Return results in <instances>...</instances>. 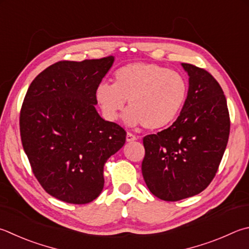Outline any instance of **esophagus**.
Here are the masks:
<instances>
[{
	"label": "esophagus",
	"instance_id": "esophagus-1",
	"mask_svg": "<svg viewBox=\"0 0 249 249\" xmlns=\"http://www.w3.org/2000/svg\"><path fill=\"white\" fill-rule=\"evenodd\" d=\"M137 139V136H135L134 134L132 133H127V135H126V142H134V140Z\"/></svg>",
	"mask_w": 249,
	"mask_h": 249
}]
</instances>
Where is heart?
Segmentation results:
<instances>
[{
	"instance_id": "b5f03b06",
	"label": "heart",
	"mask_w": 249,
	"mask_h": 249,
	"mask_svg": "<svg viewBox=\"0 0 249 249\" xmlns=\"http://www.w3.org/2000/svg\"><path fill=\"white\" fill-rule=\"evenodd\" d=\"M187 97L183 75L153 63L136 62L120 67L113 85L101 83L96 99L107 120L115 121L128 100L124 120L157 130L169 126L182 110Z\"/></svg>"
}]
</instances>
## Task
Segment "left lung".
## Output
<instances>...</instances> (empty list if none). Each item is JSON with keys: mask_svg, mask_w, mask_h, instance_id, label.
Here are the masks:
<instances>
[{"mask_svg": "<svg viewBox=\"0 0 249 249\" xmlns=\"http://www.w3.org/2000/svg\"><path fill=\"white\" fill-rule=\"evenodd\" d=\"M182 66L189 87L179 116L169 128L143 137V179L165 201L195 196L208 187L230 135L227 99L218 81L203 69Z\"/></svg>", "mask_w": 249, "mask_h": 249, "instance_id": "obj_1", "label": "left lung"}]
</instances>
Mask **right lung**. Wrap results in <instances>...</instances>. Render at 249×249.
<instances>
[{"mask_svg":"<svg viewBox=\"0 0 249 249\" xmlns=\"http://www.w3.org/2000/svg\"><path fill=\"white\" fill-rule=\"evenodd\" d=\"M114 56L61 61L41 71L22 102L21 143L36 178L50 195L84 205L100 195L103 168L126 132L96 110V89Z\"/></svg>","mask_w":249,"mask_h":249,"instance_id":"add662e5","label":"right lung"}]
</instances>
